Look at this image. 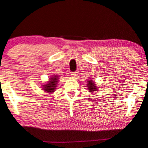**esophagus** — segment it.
Wrapping results in <instances>:
<instances>
[{"label":"esophagus","instance_id":"34e87169","mask_svg":"<svg viewBox=\"0 0 148 148\" xmlns=\"http://www.w3.org/2000/svg\"><path fill=\"white\" fill-rule=\"evenodd\" d=\"M78 72L77 71H75V72H71V76L73 78H76V77H77L78 76Z\"/></svg>","mask_w":148,"mask_h":148}]
</instances>
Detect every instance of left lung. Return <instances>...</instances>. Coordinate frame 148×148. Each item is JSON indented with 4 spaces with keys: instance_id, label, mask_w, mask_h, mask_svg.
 I'll return each instance as SVG.
<instances>
[{
    "instance_id": "left-lung-1",
    "label": "left lung",
    "mask_w": 148,
    "mask_h": 148,
    "mask_svg": "<svg viewBox=\"0 0 148 148\" xmlns=\"http://www.w3.org/2000/svg\"><path fill=\"white\" fill-rule=\"evenodd\" d=\"M86 82H87V88L89 92H92V93H95V92L98 91V86L95 85V82H94L92 79H89L88 80L86 81Z\"/></svg>"
}]
</instances>
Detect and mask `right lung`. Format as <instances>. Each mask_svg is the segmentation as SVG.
I'll return each instance as SVG.
<instances>
[{"label": "right lung", "instance_id": "add662e5", "mask_svg": "<svg viewBox=\"0 0 148 148\" xmlns=\"http://www.w3.org/2000/svg\"><path fill=\"white\" fill-rule=\"evenodd\" d=\"M60 77L58 75H53L49 79L47 83L41 86L42 90L48 93H53L56 90V87L58 86V83L59 82Z\"/></svg>", "mask_w": 148, "mask_h": 148}]
</instances>
